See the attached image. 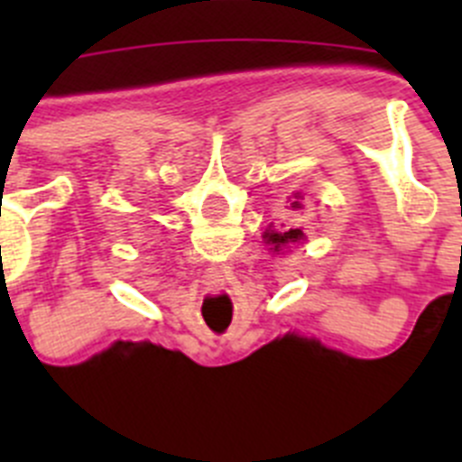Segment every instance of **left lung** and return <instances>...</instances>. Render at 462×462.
<instances>
[{"label": "left lung", "mask_w": 462, "mask_h": 462, "mask_svg": "<svg viewBox=\"0 0 462 462\" xmlns=\"http://www.w3.org/2000/svg\"><path fill=\"white\" fill-rule=\"evenodd\" d=\"M293 199H300V194H293ZM300 208H303L300 201L291 203V210H300ZM303 238V228H284V231H271V228H268L266 234H263V240H266V243L271 245V250L275 252H280L282 247H287V245L291 243H300Z\"/></svg>", "instance_id": "obj_1"}]
</instances>
